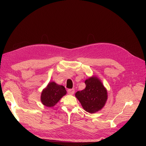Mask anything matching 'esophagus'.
Segmentation results:
<instances>
[{"label":"esophagus","instance_id":"1","mask_svg":"<svg viewBox=\"0 0 146 146\" xmlns=\"http://www.w3.org/2000/svg\"><path fill=\"white\" fill-rule=\"evenodd\" d=\"M75 92V90L74 89H69L68 90V93L70 95H72Z\"/></svg>","mask_w":146,"mask_h":146}]
</instances>
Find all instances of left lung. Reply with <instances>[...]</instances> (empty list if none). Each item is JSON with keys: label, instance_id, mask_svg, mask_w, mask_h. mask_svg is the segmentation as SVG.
I'll return each instance as SVG.
<instances>
[{"label": "left lung", "instance_id": "8db88e82", "mask_svg": "<svg viewBox=\"0 0 146 146\" xmlns=\"http://www.w3.org/2000/svg\"><path fill=\"white\" fill-rule=\"evenodd\" d=\"M86 88L77 91L76 97L86 111L94 113L102 108L107 100V91L97 77L93 76L85 82Z\"/></svg>", "mask_w": 146, "mask_h": 146}]
</instances>
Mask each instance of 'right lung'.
<instances>
[{"label":"right lung","instance_id":"right-lung-1","mask_svg":"<svg viewBox=\"0 0 146 146\" xmlns=\"http://www.w3.org/2000/svg\"><path fill=\"white\" fill-rule=\"evenodd\" d=\"M66 92L63 86L59 85L54 82H50L42 91L41 101L46 107H52L58 103L63 96L66 94Z\"/></svg>","mask_w":146,"mask_h":146}]
</instances>
